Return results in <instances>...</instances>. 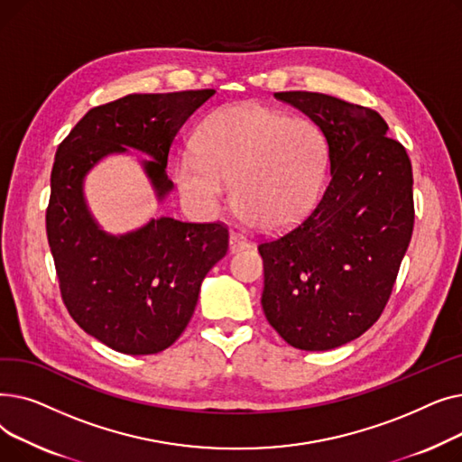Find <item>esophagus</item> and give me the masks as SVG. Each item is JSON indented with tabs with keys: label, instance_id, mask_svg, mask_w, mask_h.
Returning <instances> with one entry per match:
<instances>
[{
	"label": "esophagus",
	"instance_id": "obj_1",
	"mask_svg": "<svg viewBox=\"0 0 462 462\" xmlns=\"http://www.w3.org/2000/svg\"><path fill=\"white\" fill-rule=\"evenodd\" d=\"M249 247V239L245 236H241L239 232L232 230L230 232V251L236 253V251H241V249H247Z\"/></svg>",
	"mask_w": 462,
	"mask_h": 462
}]
</instances>
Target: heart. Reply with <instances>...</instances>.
Wrapping results in <instances>:
<instances>
[{
  "label": "heart",
  "instance_id": "b5f03b06",
  "mask_svg": "<svg viewBox=\"0 0 462 462\" xmlns=\"http://www.w3.org/2000/svg\"><path fill=\"white\" fill-rule=\"evenodd\" d=\"M328 164L329 143L314 121L244 103L204 119L197 152L183 153L176 164V183L204 213L221 208L226 185H234L241 217L260 230L279 232L317 204Z\"/></svg>",
  "mask_w": 462,
  "mask_h": 462
}]
</instances>
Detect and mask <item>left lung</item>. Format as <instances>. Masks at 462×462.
<instances>
[{"mask_svg":"<svg viewBox=\"0 0 462 462\" xmlns=\"http://www.w3.org/2000/svg\"><path fill=\"white\" fill-rule=\"evenodd\" d=\"M275 99L322 129L331 178L298 226L258 245L262 309L290 346L331 350L365 333L392 296L414 230L411 162L371 108L312 91Z\"/></svg>","mask_w":462,"mask_h":462,"instance_id":"obj_1","label":"left lung"}]
</instances>
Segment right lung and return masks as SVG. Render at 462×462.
Instances as JSON below:
<instances>
[{
    "instance_id": "1",
    "label": "right lung",
    "mask_w": 462,
    "mask_h": 462,
    "mask_svg": "<svg viewBox=\"0 0 462 462\" xmlns=\"http://www.w3.org/2000/svg\"><path fill=\"white\" fill-rule=\"evenodd\" d=\"M213 93L121 97L91 108L56 152L46 236L61 300L72 320L116 352L145 356L176 343L204 277L228 251V226L161 217L136 232L108 236L86 208L84 176L105 155L127 152V144L153 157L143 168L162 199L172 189L166 164L174 138Z\"/></svg>"
}]
</instances>
